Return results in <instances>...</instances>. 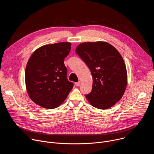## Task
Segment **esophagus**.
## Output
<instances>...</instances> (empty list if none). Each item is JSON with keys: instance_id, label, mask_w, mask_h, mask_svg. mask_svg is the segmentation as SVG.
Segmentation results:
<instances>
[{"instance_id": "34e87169", "label": "esophagus", "mask_w": 154, "mask_h": 154, "mask_svg": "<svg viewBox=\"0 0 154 154\" xmlns=\"http://www.w3.org/2000/svg\"><path fill=\"white\" fill-rule=\"evenodd\" d=\"M75 84L76 86H80V82H76V83H75Z\"/></svg>"}]
</instances>
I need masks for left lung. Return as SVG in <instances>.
Segmentation results:
<instances>
[{"instance_id": "obj_1", "label": "left lung", "mask_w": 154, "mask_h": 154, "mask_svg": "<svg viewBox=\"0 0 154 154\" xmlns=\"http://www.w3.org/2000/svg\"><path fill=\"white\" fill-rule=\"evenodd\" d=\"M75 52L91 71L92 90L85 94L94 107L110 108L122 97L127 86L125 63L119 52L108 42H83Z\"/></svg>"}]
</instances>
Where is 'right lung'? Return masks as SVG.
Instances as JSON below:
<instances>
[{"mask_svg":"<svg viewBox=\"0 0 154 154\" xmlns=\"http://www.w3.org/2000/svg\"><path fill=\"white\" fill-rule=\"evenodd\" d=\"M71 44L58 42L43 46L30 57L26 69L27 90L37 105L48 109L59 106L74 86L67 79L64 60L70 52Z\"/></svg>","mask_w":154,"mask_h":154,"instance_id":"1","label":"right lung"}]
</instances>
